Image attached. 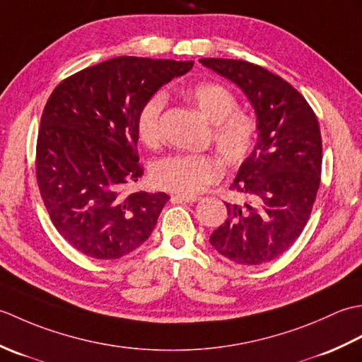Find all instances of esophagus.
Returning a JSON list of instances; mask_svg holds the SVG:
<instances>
[{"label": "esophagus", "mask_w": 362, "mask_h": 362, "mask_svg": "<svg viewBox=\"0 0 362 362\" xmlns=\"http://www.w3.org/2000/svg\"><path fill=\"white\" fill-rule=\"evenodd\" d=\"M171 199L173 201H180V202H188V204L201 201V197L199 196H185V194H174Z\"/></svg>", "instance_id": "obj_1"}]
</instances>
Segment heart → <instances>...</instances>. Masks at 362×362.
Instances as JSON below:
<instances>
[{"label": "heart", "mask_w": 362, "mask_h": 362, "mask_svg": "<svg viewBox=\"0 0 362 362\" xmlns=\"http://www.w3.org/2000/svg\"><path fill=\"white\" fill-rule=\"evenodd\" d=\"M202 117L213 124L211 140L219 156L228 165H241L249 157L257 140V122L249 113L238 110V99L221 83L202 82L185 91ZM165 96L152 95L141 105L136 117V130L141 141L157 146L161 141L160 118ZM221 165L213 156L179 153L158 160L152 166V182L158 188L174 193L194 196L218 180Z\"/></svg>", "instance_id": "1"}]
</instances>
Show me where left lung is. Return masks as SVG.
<instances>
[{"instance_id":"obj_1","label":"left lung","mask_w":362,"mask_h":362,"mask_svg":"<svg viewBox=\"0 0 362 362\" xmlns=\"http://www.w3.org/2000/svg\"><path fill=\"white\" fill-rule=\"evenodd\" d=\"M233 82L255 110L258 138L233 180L244 204H226L224 224L210 236L222 257L258 266L280 257L302 233L320 185L322 138L316 115L298 91L258 65L201 59Z\"/></svg>"}]
</instances>
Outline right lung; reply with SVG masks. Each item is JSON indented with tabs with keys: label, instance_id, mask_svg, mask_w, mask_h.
<instances>
[{
	"label": "right lung",
	"instance_id": "obj_1",
	"mask_svg": "<svg viewBox=\"0 0 362 362\" xmlns=\"http://www.w3.org/2000/svg\"><path fill=\"white\" fill-rule=\"evenodd\" d=\"M194 62L121 56L54 88L37 138V182L54 227L83 255L118 259L148 240L166 193H126L143 175L136 117Z\"/></svg>",
	"mask_w": 362,
	"mask_h": 362
}]
</instances>
